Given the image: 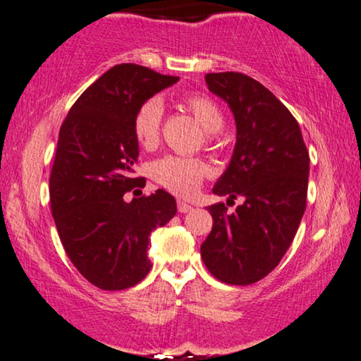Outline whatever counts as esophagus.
<instances>
[{
    "label": "esophagus",
    "mask_w": 361,
    "mask_h": 361,
    "mask_svg": "<svg viewBox=\"0 0 361 361\" xmlns=\"http://www.w3.org/2000/svg\"><path fill=\"white\" fill-rule=\"evenodd\" d=\"M176 207H178V212H180V213H188V212H191V209H193L191 204H188L186 202H181V200H178Z\"/></svg>",
    "instance_id": "1"
}]
</instances>
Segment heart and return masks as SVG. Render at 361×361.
<instances>
[{
  "mask_svg": "<svg viewBox=\"0 0 361 361\" xmlns=\"http://www.w3.org/2000/svg\"><path fill=\"white\" fill-rule=\"evenodd\" d=\"M185 104L204 130H220L223 125L221 109L212 98L204 94H191L185 99ZM161 120L163 104L158 98H149L140 104L133 116V135L141 148L152 149L157 147L159 131H161ZM212 138L213 133L209 135V140ZM208 171L207 163L202 159L176 157V154H166V157L154 159L149 166V175L158 185L183 196L195 193Z\"/></svg>",
  "mask_w": 361,
  "mask_h": 361,
  "instance_id": "obj_1",
  "label": "heart"
}]
</instances>
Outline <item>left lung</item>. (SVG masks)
Here are the masks:
<instances>
[{
    "label": "left lung",
    "instance_id": "1",
    "mask_svg": "<svg viewBox=\"0 0 361 361\" xmlns=\"http://www.w3.org/2000/svg\"><path fill=\"white\" fill-rule=\"evenodd\" d=\"M208 90L233 111L236 143L213 193L245 200L235 213L208 207L213 228L202 245L209 273L252 285L280 263L307 207L310 154L298 121L270 90L243 73H208Z\"/></svg>",
    "mask_w": 361,
    "mask_h": 361
}]
</instances>
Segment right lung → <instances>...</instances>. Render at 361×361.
Masks as SVG:
<instances>
[{"mask_svg": "<svg viewBox=\"0 0 361 361\" xmlns=\"http://www.w3.org/2000/svg\"><path fill=\"white\" fill-rule=\"evenodd\" d=\"M178 76L125 63L108 70L76 99L58 136L49 202L59 240L76 270L102 290H125L148 275L149 235L175 216L165 190L126 202L138 141L135 111ZM140 191V190H136Z\"/></svg>", "mask_w": 361, "mask_h": 361, "instance_id": "1", "label": "right lung"}]
</instances>
